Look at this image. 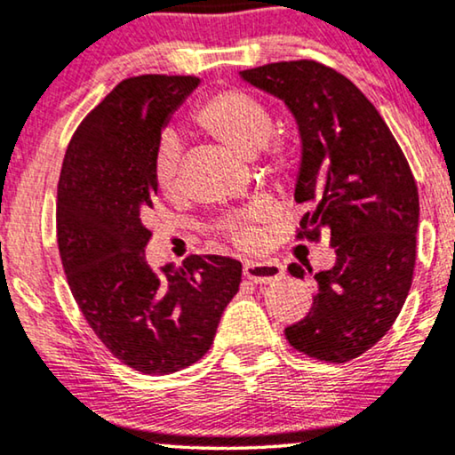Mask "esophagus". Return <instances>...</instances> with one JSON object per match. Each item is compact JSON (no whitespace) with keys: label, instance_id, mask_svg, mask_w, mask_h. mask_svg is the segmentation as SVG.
<instances>
[{"label":"esophagus","instance_id":"34e87169","mask_svg":"<svg viewBox=\"0 0 455 455\" xmlns=\"http://www.w3.org/2000/svg\"><path fill=\"white\" fill-rule=\"evenodd\" d=\"M243 276L250 278L251 283L268 284L283 276V266L276 262H258V259L253 262V259H250V262L243 264Z\"/></svg>","mask_w":455,"mask_h":455}]
</instances>
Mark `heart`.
<instances>
[{
    "label": "heart",
    "instance_id": "b5f03b06",
    "mask_svg": "<svg viewBox=\"0 0 455 455\" xmlns=\"http://www.w3.org/2000/svg\"><path fill=\"white\" fill-rule=\"evenodd\" d=\"M191 120L199 129L237 151L241 156H253L264 151L270 166L287 171L293 157V148L287 139L268 137L272 116L258 97L241 89H220L204 97ZM154 183L162 196L172 197L180 189V148L172 132L162 135L154 154ZM256 214L227 218L218 224V233L239 247H253L259 241Z\"/></svg>",
    "mask_w": 455,
    "mask_h": 455
}]
</instances>
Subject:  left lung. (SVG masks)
<instances>
[{
	"label": "left lung",
	"mask_w": 455,
	"mask_h": 455,
	"mask_svg": "<svg viewBox=\"0 0 455 455\" xmlns=\"http://www.w3.org/2000/svg\"><path fill=\"white\" fill-rule=\"evenodd\" d=\"M241 76L283 100L299 124L295 202L310 205L295 239L329 235L337 262L314 275V304L284 337L320 362H349L387 335L411 287L418 187L402 148L368 97L316 60L272 62ZM291 275L304 278L299 264Z\"/></svg>",
	"instance_id": "8db88e82"
}]
</instances>
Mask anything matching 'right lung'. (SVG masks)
Instances as JSON below:
<instances>
[{
    "label": "right lung",
    "instance_id": "add662e5",
    "mask_svg": "<svg viewBox=\"0 0 455 455\" xmlns=\"http://www.w3.org/2000/svg\"><path fill=\"white\" fill-rule=\"evenodd\" d=\"M197 84L191 75L124 78L78 124L60 172L58 250L72 298L114 358L143 374L202 358L241 283L233 258L191 253L160 270L145 262L156 148Z\"/></svg>",
    "mask_w": 455,
    "mask_h": 455
}]
</instances>
